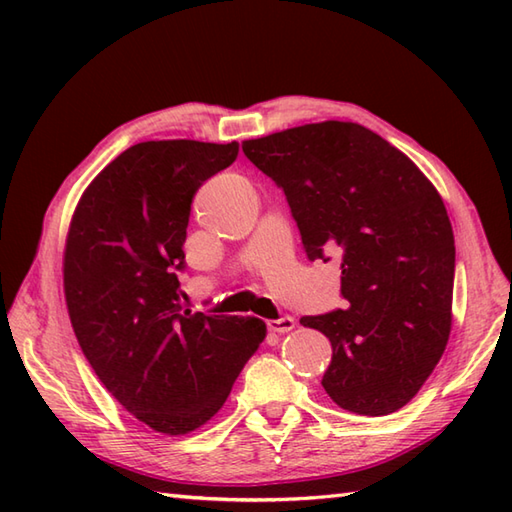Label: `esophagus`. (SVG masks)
<instances>
[{"mask_svg":"<svg viewBox=\"0 0 512 512\" xmlns=\"http://www.w3.org/2000/svg\"><path fill=\"white\" fill-rule=\"evenodd\" d=\"M266 325H268V330H270V332H275V334H284V332H290L292 328H295V319L288 317V314H286V317L270 319Z\"/></svg>","mask_w":512,"mask_h":512,"instance_id":"obj_1","label":"esophagus"}]
</instances>
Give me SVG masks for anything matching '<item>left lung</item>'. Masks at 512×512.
Instances as JSON below:
<instances>
[{
	"mask_svg": "<svg viewBox=\"0 0 512 512\" xmlns=\"http://www.w3.org/2000/svg\"><path fill=\"white\" fill-rule=\"evenodd\" d=\"M242 149L286 193L310 262L341 257L350 308L301 319L332 343L323 389L358 416L405 407L451 332L455 242L436 187L356 123L292 127Z\"/></svg>",
	"mask_w": 512,
	"mask_h": 512,
	"instance_id": "obj_1",
	"label": "left lung"
}]
</instances>
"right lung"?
<instances>
[{"label": "right lung", "instance_id": "add662e5", "mask_svg": "<svg viewBox=\"0 0 512 512\" xmlns=\"http://www.w3.org/2000/svg\"><path fill=\"white\" fill-rule=\"evenodd\" d=\"M237 154V143L198 140L125 149L81 195L65 244V301L85 358L129 413L167 436L220 411L266 336L262 319L180 306L193 195Z\"/></svg>", "mask_w": 512, "mask_h": 512}]
</instances>
